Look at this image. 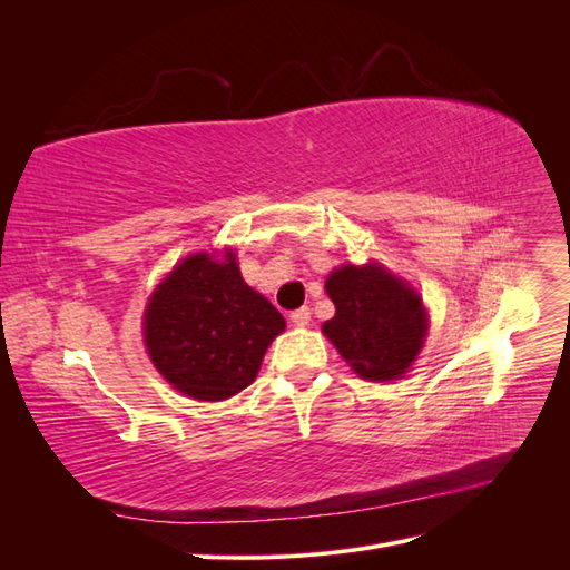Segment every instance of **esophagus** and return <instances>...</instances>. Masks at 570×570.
<instances>
[{"label": "esophagus", "mask_w": 570, "mask_h": 570, "mask_svg": "<svg viewBox=\"0 0 570 570\" xmlns=\"http://www.w3.org/2000/svg\"><path fill=\"white\" fill-rule=\"evenodd\" d=\"M289 321L295 323L297 327H304V325H308V321H312V308H308V306L295 308V312L289 314Z\"/></svg>", "instance_id": "esophagus-1"}]
</instances>
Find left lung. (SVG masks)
I'll use <instances>...</instances> for the list:
<instances>
[{
	"label": "left lung",
	"instance_id": "obj_1",
	"mask_svg": "<svg viewBox=\"0 0 570 570\" xmlns=\"http://www.w3.org/2000/svg\"><path fill=\"white\" fill-rule=\"evenodd\" d=\"M335 316L323 323L344 361L366 381H394L416 361L428 318L421 297L383 266H342L327 275Z\"/></svg>",
	"mask_w": 570,
	"mask_h": 570
}]
</instances>
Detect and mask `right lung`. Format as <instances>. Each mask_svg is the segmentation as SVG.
<instances>
[{"label":"right lung","mask_w":570,"mask_h":570,"mask_svg":"<svg viewBox=\"0 0 570 570\" xmlns=\"http://www.w3.org/2000/svg\"><path fill=\"white\" fill-rule=\"evenodd\" d=\"M285 318L239 275L235 254L223 262L193 254L157 287L145 314L154 366L178 392L220 402L254 383Z\"/></svg>","instance_id":"right-lung-1"}]
</instances>
